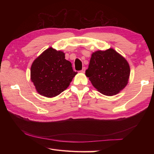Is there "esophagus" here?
<instances>
[{
    "instance_id": "obj_1",
    "label": "esophagus",
    "mask_w": 154,
    "mask_h": 154,
    "mask_svg": "<svg viewBox=\"0 0 154 154\" xmlns=\"http://www.w3.org/2000/svg\"><path fill=\"white\" fill-rule=\"evenodd\" d=\"M85 69H85V67H83V69H82V70H81V73H85Z\"/></svg>"
}]
</instances>
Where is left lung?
Returning a JSON list of instances; mask_svg holds the SVG:
<instances>
[{
	"mask_svg": "<svg viewBox=\"0 0 154 154\" xmlns=\"http://www.w3.org/2000/svg\"><path fill=\"white\" fill-rule=\"evenodd\" d=\"M130 73L126 59L112 48L91 55L85 75L93 87L104 95L112 96L126 86Z\"/></svg>",
	"mask_w": 154,
	"mask_h": 154,
	"instance_id": "1",
	"label": "left lung"
}]
</instances>
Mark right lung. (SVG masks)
I'll list each match as a JSON object with an SVG mask.
<instances>
[{
	"label": "right lung",
	"mask_w": 154,
	"mask_h": 154,
	"mask_svg": "<svg viewBox=\"0 0 154 154\" xmlns=\"http://www.w3.org/2000/svg\"><path fill=\"white\" fill-rule=\"evenodd\" d=\"M77 72L74 71L65 54L52 48L45 50L34 61L30 77L37 92L41 95L56 97L69 86Z\"/></svg>",
	"instance_id": "1"
}]
</instances>
